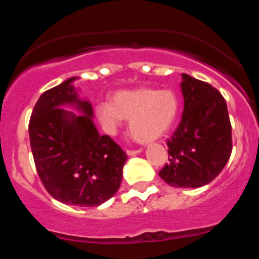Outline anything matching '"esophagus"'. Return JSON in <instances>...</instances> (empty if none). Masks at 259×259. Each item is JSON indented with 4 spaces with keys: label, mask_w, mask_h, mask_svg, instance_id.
<instances>
[{
    "label": "esophagus",
    "mask_w": 259,
    "mask_h": 259,
    "mask_svg": "<svg viewBox=\"0 0 259 259\" xmlns=\"http://www.w3.org/2000/svg\"><path fill=\"white\" fill-rule=\"evenodd\" d=\"M141 153V149H137V150H127V154L131 155V157H134V155H137L140 154Z\"/></svg>",
    "instance_id": "esophagus-1"
}]
</instances>
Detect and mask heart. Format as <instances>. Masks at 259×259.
Here are the masks:
<instances>
[{"label": "heart", "mask_w": 259, "mask_h": 259, "mask_svg": "<svg viewBox=\"0 0 259 259\" xmlns=\"http://www.w3.org/2000/svg\"><path fill=\"white\" fill-rule=\"evenodd\" d=\"M178 111L179 101L175 93L152 88L119 91L110 104H100L95 109L96 118L106 134H115L125 119L130 120V134L141 144L152 143L167 134Z\"/></svg>", "instance_id": "heart-1"}]
</instances>
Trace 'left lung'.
Returning a JSON list of instances; mask_svg holds the SVG:
<instances>
[{"label": "left lung", "mask_w": 259, "mask_h": 259, "mask_svg": "<svg viewBox=\"0 0 259 259\" xmlns=\"http://www.w3.org/2000/svg\"><path fill=\"white\" fill-rule=\"evenodd\" d=\"M184 110L170 139L168 163L159 171L176 188H200L217 178L232 152V130L227 104L218 89L182 74Z\"/></svg>", "instance_id": "1"}]
</instances>
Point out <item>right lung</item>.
<instances>
[{
    "label": "right lung",
    "mask_w": 259,
    "mask_h": 259,
    "mask_svg": "<svg viewBox=\"0 0 259 259\" xmlns=\"http://www.w3.org/2000/svg\"><path fill=\"white\" fill-rule=\"evenodd\" d=\"M77 79L70 77L40 96L29 119V143L38 176L53 198L100 206L120 187L127 154L107 135L98 134L92 104L74 87Z\"/></svg>",
    "instance_id": "obj_1"
}]
</instances>
